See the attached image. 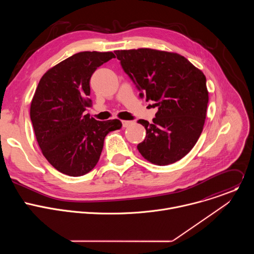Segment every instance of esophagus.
<instances>
[{"mask_svg": "<svg viewBox=\"0 0 254 254\" xmlns=\"http://www.w3.org/2000/svg\"><path fill=\"white\" fill-rule=\"evenodd\" d=\"M122 124H123V127H129L130 125H132V122H131V121H123Z\"/></svg>", "mask_w": 254, "mask_h": 254, "instance_id": "esophagus-1", "label": "esophagus"}]
</instances>
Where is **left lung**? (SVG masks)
I'll return each mask as SVG.
<instances>
[{
    "instance_id": "obj_1",
    "label": "left lung",
    "mask_w": 254,
    "mask_h": 254,
    "mask_svg": "<svg viewBox=\"0 0 254 254\" xmlns=\"http://www.w3.org/2000/svg\"><path fill=\"white\" fill-rule=\"evenodd\" d=\"M115 53L139 97L158 107L152 124L137 121L147 131L138 152L158 166L184 158L197 142L206 119L209 98L203 72L177 53L149 48Z\"/></svg>"
}]
</instances>
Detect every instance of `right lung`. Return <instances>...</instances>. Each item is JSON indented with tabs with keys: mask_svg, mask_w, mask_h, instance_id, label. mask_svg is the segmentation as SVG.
<instances>
[{
	"mask_svg": "<svg viewBox=\"0 0 254 254\" xmlns=\"http://www.w3.org/2000/svg\"><path fill=\"white\" fill-rule=\"evenodd\" d=\"M113 52L84 51L58 63L42 76L31 102L30 118L39 147L59 172L79 177L97 164L105 135L119 120L99 122L85 115L90 78Z\"/></svg>",
	"mask_w": 254,
	"mask_h": 254,
	"instance_id": "1",
	"label": "right lung"
}]
</instances>
